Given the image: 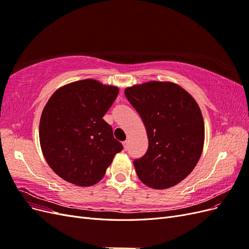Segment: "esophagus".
Listing matches in <instances>:
<instances>
[{
	"label": "esophagus",
	"instance_id": "esophagus-1",
	"mask_svg": "<svg viewBox=\"0 0 249 249\" xmlns=\"http://www.w3.org/2000/svg\"><path fill=\"white\" fill-rule=\"evenodd\" d=\"M123 144H124V148L126 150L127 149V145H129V141H124Z\"/></svg>",
	"mask_w": 249,
	"mask_h": 249
}]
</instances>
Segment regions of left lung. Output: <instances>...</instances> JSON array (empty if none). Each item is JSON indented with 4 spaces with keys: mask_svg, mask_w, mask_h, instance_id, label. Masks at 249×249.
<instances>
[{
    "mask_svg": "<svg viewBox=\"0 0 249 249\" xmlns=\"http://www.w3.org/2000/svg\"><path fill=\"white\" fill-rule=\"evenodd\" d=\"M127 101L145 125L148 148L134 161L141 182L153 189H167L190 175L205 142V124L190 93L172 82L149 81L127 87Z\"/></svg>",
    "mask_w": 249,
    "mask_h": 249,
    "instance_id": "left-lung-1",
    "label": "left lung"
}]
</instances>
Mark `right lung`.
Returning a JSON list of instances; mask_svg holds the SVG:
<instances>
[{
    "instance_id": "add662e5",
    "label": "right lung",
    "mask_w": 249,
    "mask_h": 249,
    "mask_svg": "<svg viewBox=\"0 0 249 249\" xmlns=\"http://www.w3.org/2000/svg\"><path fill=\"white\" fill-rule=\"evenodd\" d=\"M119 89L93 79L57 89L41 113L39 141L44 159L56 175L81 187L104 178L123 144L103 119Z\"/></svg>"
}]
</instances>
